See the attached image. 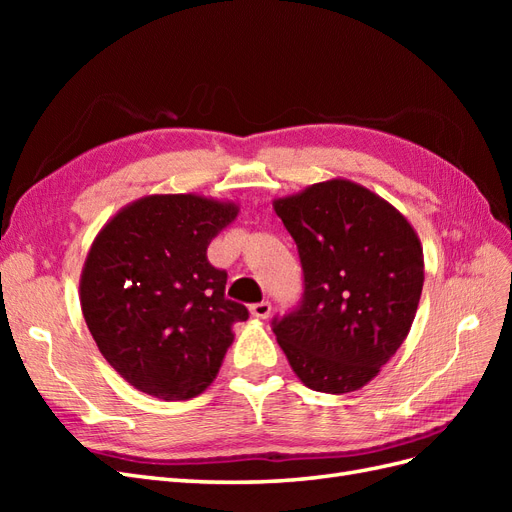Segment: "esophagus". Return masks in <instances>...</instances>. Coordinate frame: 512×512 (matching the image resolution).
Here are the masks:
<instances>
[{"label": "esophagus", "instance_id": "obj_1", "mask_svg": "<svg viewBox=\"0 0 512 512\" xmlns=\"http://www.w3.org/2000/svg\"><path fill=\"white\" fill-rule=\"evenodd\" d=\"M250 312L254 318H260V320H267L271 316V303L269 301H260V303H254L250 307Z\"/></svg>", "mask_w": 512, "mask_h": 512}]
</instances>
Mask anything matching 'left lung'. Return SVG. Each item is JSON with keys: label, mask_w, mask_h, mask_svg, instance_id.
Here are the masks:
<instances>
[{"label": "left lung", "mask_w": 512, "mask_h": 512, "mask_svg": "<svg viewBox=\"0 0 512 512\" xmlns=\"http://www.w3.org/2000/svg\"><path fill=\"white\" fill-rule=\"evenodd\" d=\"M297 243L303 305L273 322L277 344L312 391L363 389L404 344L425 282L406 215L365 185L333 177L273 200Z\"/></svg>", "instance_id": "1"}]
</instances>
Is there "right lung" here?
<instances>
[{"instance_id": "right-lung-1", "label": "right lung", "mask_w": 512, "mask_h": 512, "mask_svg": "<svg viewBox=\"0 0 512 512\" xmlns=\"http://www.w3.org/2000/svg\"><path fill=\"white\" fill-rule=\"evenodd\" d=\"M239 205L200 194H149L121 207L91 243L79 297L104 359L136 391L164 401L203 393L247 309L224 297L211 239Z\"/></svg>"}]
</instances>
